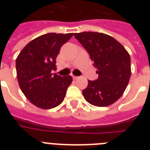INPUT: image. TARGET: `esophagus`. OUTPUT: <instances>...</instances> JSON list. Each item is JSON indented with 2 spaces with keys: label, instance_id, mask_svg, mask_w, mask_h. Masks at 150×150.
Listing matches in <instances>:
<instances>
[{
  "label": "esophagus",
  "instance_id": "34e87169",
  "mask_svg": "<svg viewBox=\"0 0 150 150\" xmlns=\"http://www.w3.org/2000/svg\"><path fill=\"white\" fill-rule=\"evenodd\" d=\"M79 78V76H73V79H76Z\"/></svg>",
  "mask_w": 150,
  "mask_h": 150
}]
</instances>
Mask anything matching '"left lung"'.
<instances>
[{"instance_id":"obj_1","label":"left lung","mask_w":150,"mask_h":150,"mask_svg":"<svg viewBox=\"0 0 150 150\" xmlns=\"http://www.w3.org/2000/svg\"><path fill=\"white\" fill-rule=\"evenodd\" d=\"M74 37L88 52L98 74V78L88 80L83 90L85 99L96 107L111 105L123 95L129 82V54L120 42L103 33H76Z\"/></svg>"}]
</instances>
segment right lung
<instances>
[{
	"label": "right lung",
	"mask_w": 150,
	"mask_h": 150,
	"mask_svg": "<svg viewBox=\"0 0 150 150\" xmlns=\"http://www.w3.org/2000/svg\"><path fill=\"white\" fill-rule=\"evenodd\" d=\"M74 35L49 33L31 40L16 61L17 78L25 96L36 107L51 109L62 104L72 76L52 74L61 47Z\"/></svg>",
	"instance_id": "1"
}]
</instances>
